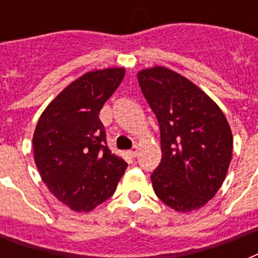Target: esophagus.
<instances>
[{"instance_id": "1", "label": "esophagus", "mask_w": 258, "mask_h": 258, "mask_svg": "<svg viewBox=\"0 0 258 258\" xmlns=\"http://www.w3.org/2000/svg\"><path fill=\"white\" fill-rule=\"evenodd\" d=\"M138 153H139V147L138 146H134L133 149L130 150L128 154H130V157H133V158H137Z\"/></svg>"}]
</instances>
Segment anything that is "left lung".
Instances as JSON below:
<instances>
[{"mask_svg": "<svg viewBox=\"0 0 258 258\" xmlns=\"http://www.w3.org/2000/svg\"><path fill=\"white\" fill-rule=\"evenodd\" d=\"M138 82L161 130L154 191L176 212L202 208L216 196L232 161L233 135L224 112L202 89L165 67L141 71Z\"/></svg>", "mask_w": 258, "mask_h": 258, "instance_id": "obj_1", "label": "left lung"}]
</instances>
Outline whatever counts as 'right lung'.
Returning a JSON list of instances; mask_svg holds the SVG:
<instances>
[{
	"label": "right lung",
	"instance_id": "1",
	"mask_svg": "<svg viewBox=\"0 0 258 258\" xmlns=\"http://www.w3.org/2000/svg\"><path fill=\"white\" fill-rule=\"evenodd\" d=\"M124 74V68L87 72L54 97L34 130V162L42 182L75 212H91L108 200L127 169L109 151L99 119Z\"/></svg>",
	"mask_w": 258,
	"mask_h": 258
}]
</instances>
